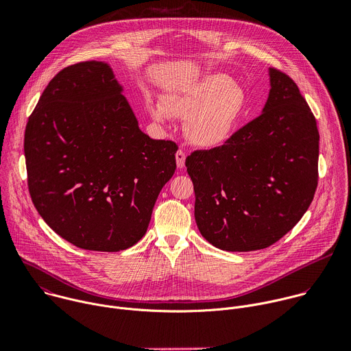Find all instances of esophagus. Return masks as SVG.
Segmentation results:
<instances>
[{
    "label": "esophagus",
    "instance_id": "obj_1",
    "mask_svg": "<svg viewBox=\"0 0 351 351\" xmlns=\"http://www.w3.org/2000/svg\"><path fill=\"white\" fill-rule=\"evenodd\" d=\"M175 157H176V165H178V168L182 169V168L184 167V160H186V154H184L183 149H178Z\"/></svg>",
    "mask_w": 351,
    "mask_h": 351
}]
</instances>
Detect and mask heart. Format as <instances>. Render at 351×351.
Here are the masks:
<instances>
[{
	"instance_id": "heart-1",
	"label": "heart",
	"mask_w": 351,
	"mask_h": 351,
	"mask_svg": "<svg viewBox=\"0 0 351 351\" xmlns=\"http://www.w3.org/2000/svg\"><path fill=\"white\" fill-rule=\"evenodd\" d=\"M244 106V91L228 76L215 73L169 93L164 104H149V114L158 122L171 117L186 119V138L195 147L214 148L229 140Z\"/></svg>"
}]
</instances>
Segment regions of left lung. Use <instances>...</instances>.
Listing matches in <instances>:
<instances>
[{"mask_svg": "<svg viewBox=\"0 0 351 351\" xmlns=\"http://www.w3.org/2000/svg\"><path fill=\"white\" fill-rule=\"evenodd\" d=\"M263 114L222 145L186 158L199 233L226 252H254L283 237L318 184L319 133L297 84L269 69Z\"/></svg>", "mask_w": 351, "mask_h": 351, "instance_id": "obj_1", "label": "left lung"}]
</instances>
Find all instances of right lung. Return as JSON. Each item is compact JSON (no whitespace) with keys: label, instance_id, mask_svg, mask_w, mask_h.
I'll return each mask as SVG.
<instances>
[{"label":"right lung","instance_id":"1","mask_svg":"<svg viewBox=\"0 0 351 351\" xmlns=\"http://www.w3.org/2000/svg\"><path fill=\"white\" fill-rule=\"evenodd\" d=\"M178 145L153 140L106 62L64 68L25 130L32 202L57 234L91 252H119L147 232L176 169Z\"/></svg>","mask_w":351,"mask_h":351}]
</instances>
